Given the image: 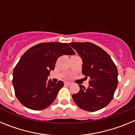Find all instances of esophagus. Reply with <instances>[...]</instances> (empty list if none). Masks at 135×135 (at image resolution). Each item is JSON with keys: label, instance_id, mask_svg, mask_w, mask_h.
<instances>
[{"label": "esophagus", "instance_id": "34e87169", "mask_svg": "<svg viewBox=\"0 0 135 135\" xmlns=\"http://www.w3.org/2000/svg\"><path fill=\"white\" fill-rule=\"evenodd\" d=\"M65 85H67V86H70L71 84V82H65Z\"/></svg>", "mask_w": 135, "mask_h": 135}]
</instances>
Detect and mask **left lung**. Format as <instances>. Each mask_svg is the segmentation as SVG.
Instances as JSON below:
<instances>
[{
  "mask_svg": "<svg viewBox=\"0 0 135 135\" xmlns=\"http://www.w3.org/2000/svg\"><path fill=\"white\" fill-rule=\"evenodd\" d=\"M69 45L82 60V74L89 77L86 89L80 84L78 93L72 98L76 104L87 112H96L108 105L118 86V69L110 56L103 49L91 42H70Z\"/></svg>",
  "mask_w": 135,
  "mask_h": 135,
  "instance_id": "left-lung-1",
  "label": "left lung"
}]
</instances>
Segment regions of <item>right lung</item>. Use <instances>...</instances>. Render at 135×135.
Instances as JSON below:
<instances>
[{"instance_id":"obj_1","label":"right lung","mask_w":135,"mask_h":135,"mask_svg":"<svg viewBox=\"0 0 135 135\" xmlns=\"http://www.w3.org/2000/svg\"><path fill=\"white\" fill-rule=\"evenodd\" d=\"M67 43L43 42L33 46L21 56L13 71V85L17 98L32 110H42L55 99L64 82H47L57 59L64 55H74Z\"/></svg>"}]
</instances>
